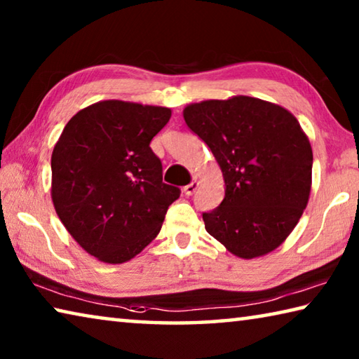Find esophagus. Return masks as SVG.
<instances>
[{"instance_id":"34e87169","label":"esophagus","mask_w":359,"mask_h":359,"mask_svg":"<svg viewBox=\"0 0 359 359\" xmlns=\"http://www.w3.org/2000/svg\"><path fill=\"white\" fill-rule=\"evenodd\" d=\"M198 182L196 180H193L191 182V184H188L187 187H184V193L187 194V196H191V194L194 193V191H196V188H198Z\"/></svg>"}]
</instances>
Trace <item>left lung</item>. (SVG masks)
Instances as JSON below:
<instances>
[{
  "mask_svg": "<svg viewBox=\"0 0 359 359\" xmlns=\"http://www.w3.org/2000/svg\"><path fill=\"white\" fill-rule=\"evenodd\" d=\"M184 118L212 150L226 187L220 205L203 212L208 233L245 259L274 250L311 194L313 155L299 121L252 96L196 102Z\"/></svg>",
  "mask_w": 359,
  "mask_h": 359,
  "instance_id": "8db88e82",
  "label": "left lung"
}]
</instances>
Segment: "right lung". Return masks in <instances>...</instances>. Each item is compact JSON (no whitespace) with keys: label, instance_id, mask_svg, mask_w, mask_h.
<instances>
[{"label":"right lung","instance_id":"add662e5","mask_svg":"<svg viewBox=\"0 0 359 359\" xmlns=\"http://www.w3.org/2000/svg\"><path fill=\"white\" fill-rule=\"evenodd\" d=\"M171 109L101 101L79 111L52 154V201L85 252L125 263L160 233L180 188L163 182L154 136Z\"/></svg>","mask_w":359,"mask_h":359}]
</instances>
